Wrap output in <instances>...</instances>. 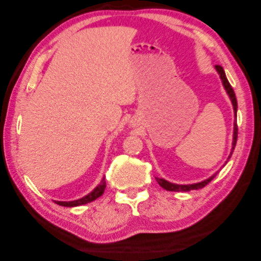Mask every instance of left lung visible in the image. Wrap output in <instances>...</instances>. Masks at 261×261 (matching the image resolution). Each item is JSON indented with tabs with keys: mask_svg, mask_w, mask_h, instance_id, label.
Instances as JSON below:
<instances>
[{
	"mask_svg": "<svg viewBox=\"0 0 261 261\" xmlns=\"http://www.w3.org/2000/svg\"><path fill=\"white\" fill-rule=\"evenodd\" d=\"M215 69L216 71L219 72L220 75V79L222 81V84H223V87L225 89V91H227L228 96L230 98V100H231V104H232V108H233V115H234V121H233V134H232V147H231V151H230V155L228 157L227 162H225V164L228 163V161L230 160V157H231L232 152H233V149L234 146H236V142H237V134H238V128H237V99H236V95H234L233 92V89L231 88V85H230L229 81L227 79V76H225V72L223 70V68L221 66H215ZM219 173V171H217L216 173L213 174L207 179H204V180L200 181V182H194V184H187V185H179V184H174V182H170L168 180H165L163 178H159V177H155L157 182L160 184V186L163 187L164 190L166 191H174V192H189L192 190H199V189H202L207 185L208 182H211L213 179L215 178L216 174Z\"/></svg>",
	"mask_w": 261,
	"mask_h": 261,
	"instance_id": "left-lung-1",
	"label": "left lung"
}]
</instances>
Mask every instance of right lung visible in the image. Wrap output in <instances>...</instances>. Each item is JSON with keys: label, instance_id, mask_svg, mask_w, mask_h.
Instances as JSON below:
<instances>
[{"label": "right lung", "instance_id": "obj_1", "mask_svg": "<svg viewBox=\"0 0 261 261\" xmlns=\"http://www.w3.org/2000/svg\"><path fill=\"white\" fill-rule=\"evenodd\" d=\"M105 187H106V181H105V178H102L101 181L98 184L95 189L92 190V192H90L89 194L83 196V198L77 199V200H72V201H55V203L60 204V206H63V207L82 206V204L91 202V201H93V200H96L97 198L101 196L102 193H104V191H105Z\"/></svg>", "mask_w": 261, "mask_h": 261}]
</instances>
